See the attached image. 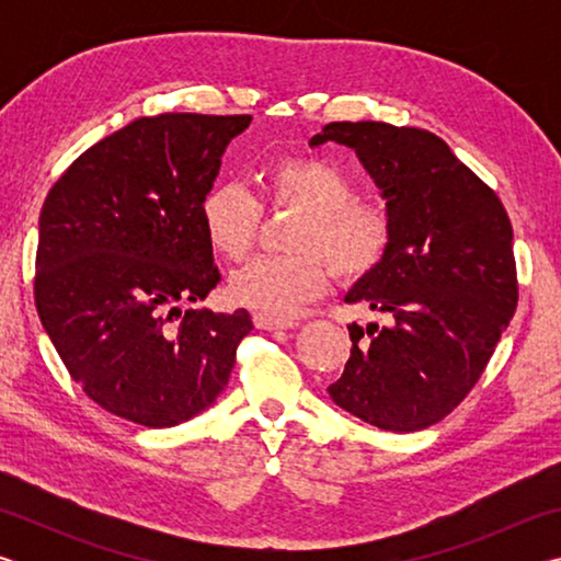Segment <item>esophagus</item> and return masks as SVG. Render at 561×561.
<instances>
[{"instance_id":"obj_1","label":"esophagus","mask_w":561,"mask_h":561,"mask_svg":"<svg viewBox=\"0 0 561 561\" xmlns=\"http://www.w3.org/2000/svg\"><path fill=\"white\" fill-rule=\"evenodd\" d=\"M252 321H254V327H257V329H267V331H274V329H294V327H297V321L282 319V317H272V314H260V311L252 317Z\"/></svg>"}]
</instances>
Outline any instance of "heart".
I'll return each mask as SVG.
<instances>
[{
	"instance_id": "1",
	"label": "heart",
	"mask_w": 561,
	"mask_h": 561,
	"mask_svg": "<svg viewBox=\"0 0 561 561\" xmlns=\"http://www.w3.org/2000/svg\"><path fill=\"white\" fill-rule=\"evenodd\" d=\"M262 193L274 210L299 213L289 225L291 254H264L234 270L227 291L260 314L289 317L319 297L329 267L346 282L381 267L393 242L388 207L356 201V185L324 158H279L264 170ZM205 242L222 260H242L257 240L262 205L242 185L207 187L201 207Z\"/></svg>"
}]
</instances>
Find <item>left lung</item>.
Returning <instances> with one entry per match:
<instances>
[{
	"label": "left lung",
	"mask_w": 561,
	"mask_h": 561,
	"mask_svg": "<svg viewBox=\"0 0 561 561\" xmlns=\"http://www.w3.org/2000/svg\"><path fill=\"white\" fill-rule=\"evenodd\" d=\"M327 140L356 150L393 217L383 264L346 294L388 324L348 327L354 346L329 396L381 431H423L472 391L515 314L510 217L431 130L341 121L309 146Z\"/></svg>",
	"instance_id": "left-lung-1"
}]
</instances>
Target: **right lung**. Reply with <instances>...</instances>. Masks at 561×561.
Listing matches in <instances>:
<instances>
[{
  "instance_id": "right-lung-1",
  "label": "right lung",
  "mask_w": 561,
  "mask_h": 561,
  "mask_svg": "<svg viewBox=\"0 0 561 561\" xmlns=\"http://www.w3.org/2000/svg\"><path fill=\"white\" fill-rule=\"evenodd\" d=\"M250 121L136 118L76 158L44 201L36 311L83 393L130 423L170 428L203 413L252 331L244 309L180 311L220 282L197 207Z\"/></svg>"
}]
</instances>
